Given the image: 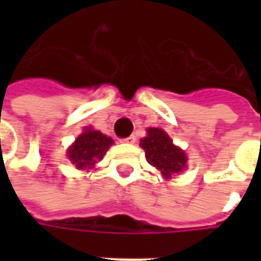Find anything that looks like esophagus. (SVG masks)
<instances>
[{"label": "esophagus", "mask_w": 261, "mask_h": 261, "mask_svg": "<svg viewBox=\"0 0 261 261\" xmlns=\"http://www.w3.org/2000/svg\"><path fill=\"white\" fill-rule=\"evenodd\" d=\"M121 141L125 142V144H134V142H136V136H130L127 137V138H123Z\"/></svg>", "instance_id": "esophagus-1"}]
</instances>
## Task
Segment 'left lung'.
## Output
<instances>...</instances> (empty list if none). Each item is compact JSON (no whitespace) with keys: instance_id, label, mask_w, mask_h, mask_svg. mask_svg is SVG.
<instances>
[{"instance_id":"1","label":"left lung","mask_w":261,"mask_h":261,"mask_svg":"<svg viewBox=\"0 0 261 261\" xmlns=\"http://www.w3.org/2000/svg\"><path fill=\"white\" fill-rule=\"evenodd\" d=\"M140 147L145 151L148 164L156 168L164 179H172V176L186 169V153L183 149L176 147L172 138L162 128L149 127L147 137L140 141Z\"/></svg>"}]
</instances>
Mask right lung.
I'll return each instance as SVG.
<instances>
[{
	"label": "right lung",
	"mask_w": 261,
	"mask_h": 261,
	"mask_svg": "<svg viewBox=\"0 0 261 261\" xmlns=\"http://www.w3.org/2000/svg\"><path fill=\"white\" fill-rule=\"evenodd\" d=\"M110 145H113V140L110 137L86 127L68 148L67 155L76 169L89 170L93 169L95 165L105 156Z\"/></svg>",
	"instance_id": "add662e5"
}]
</instances>
